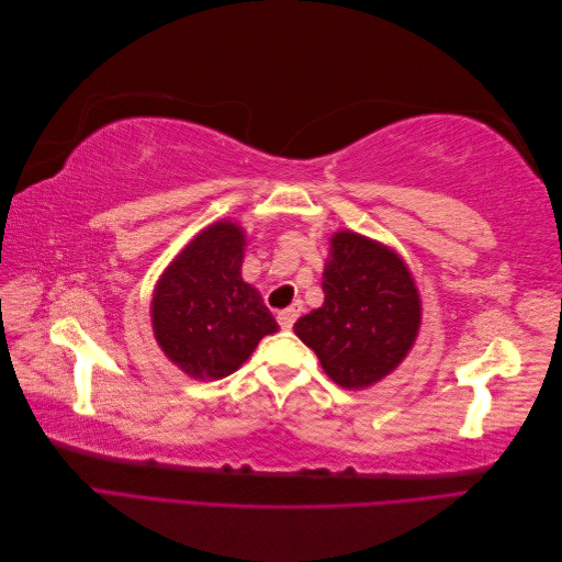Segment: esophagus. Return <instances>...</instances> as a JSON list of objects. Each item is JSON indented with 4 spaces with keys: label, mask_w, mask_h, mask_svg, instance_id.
Returning <instances> with one entry per match:
<instances>
[{
    "label": "esophagus",
    "mask_w": 562,
    "mask_h": 562,
    "mask_svg": "<svg viewBox=\"0 0 562 562\" xmlns=\"http://www.w3.org/2000/svg\"><path fill=\"white\" fill-rule=\"evenodd\" d=\"M302 314V302H295V304H291V307L288 310H281L279 312V326L283 328V330H291L293 328V323L297 321V316Z\"/></svg>",
    "instance_id": "obj_1"
}]
</instances>
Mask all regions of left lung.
<instances>
[{"label": "left lung", "mask_w": 562, "mask_h": 562, "mask_svg": "<svg viewBox=\"0 0 562 562\" xmlns=\"http://www.w3.org/2000/svg\"><path fill=\"white\" fill-rule=\"evenodd\" d=\"M323 304L293 326L326 375L345 389L372 386L413 349L422 302L398 255L356 232H337L323 269Z\"/></svg>", "instance_id": "8db88e82"}]
</instances>
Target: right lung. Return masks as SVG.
Masks as SVG:
<instances>
[{
	"instance_id": "right-lung-1",
	"label": "right lung",
	"mask_w": 562,
	"mask_h": 562,
	"mask_svg": "<svg viewBox=\"0 0 562 562\" xmlns=\"http://www.w3.org/2000/svg\"><path fill=\"white\" fill-rule=\"evenodd\" d=\"M244 229L220 220L196 234L166 267L151 297V328L161 351L194 380L239 370L279 323L241 279Z\"/></svg>"
}]
</instances>
